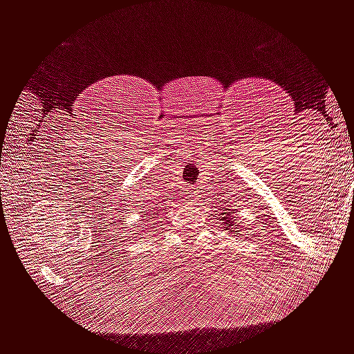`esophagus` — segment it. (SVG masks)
Segmentation results:
<instances>
[{
	"label": "esophagus",
	"mask_w": 354,
	"mask_h": 354,
	"mask_svg": "<svg viewBox=\"0 0 354 354\" xmlns=\"http://www.w3.org/2000/svg\"><path fill=\"white\" fill-rule=\"evenodd\" d=\"M189 197H191V200H192V202H197V197H198V195H197V192H195V191H189Z\"/></svg>",
	"instance_id": "obj_1"
}]
</instances>
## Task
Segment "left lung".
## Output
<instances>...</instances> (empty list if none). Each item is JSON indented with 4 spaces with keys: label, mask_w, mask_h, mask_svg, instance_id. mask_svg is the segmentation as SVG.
<instances>
[{
    "label": "left lung",
    "mask_w": 354,
    "mask_h": 354,
    "mask_svg": "<svg viewBox=\"0 0 354 354\" xmlns=\"http://www.w3.org/2000/svg\"><path fill=\"white\" fill-rule=\"evenodd\" d=\"M224 214V218H221V221H223V224L221 225H225V230L227 229H230L229 232H235V230H232V227H234L235 225V219H234V216H230V214H227V213H223Z\"/></svg>",
    "instance_id": "left-lung-1"
}]
</instances>
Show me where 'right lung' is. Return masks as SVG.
Masks as SVG:
<instances>
[{"label": "right lung", "mask_w": 354, "mask_h": 354, "mask_svg": "<svg viewBox=\"0 0 354 354\" xmlns=\"http://www.w3.org/2000/svg\"><path fill=\"white\" fill-rule=\"evenodd\" d=\"M156 216H159V213H156ZM149 223H151V221H149Z\"/></svg>", "instance_id": "right-lung-1"}]
</instances>
